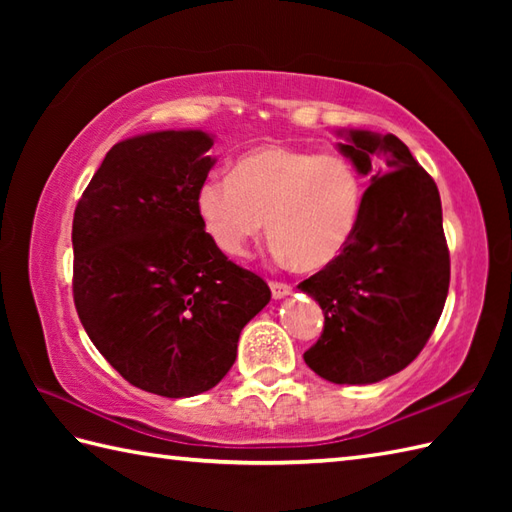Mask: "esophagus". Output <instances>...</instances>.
Masks as SVG:
<instances>
[{
  "mask_svg": "<svg viewBox=\"0 0 512 512\" xmlns=\"http://www.w3.org/2000/svg\"><path fill=\"white\" fill-rule=\"evenodd\" d=\"M270 292H273V299H284L292 292V286L281 284V281H270Z\"/></svg>",
  "mask_w": 512,
  "mask_h": 512,
  "instance_id": "obj_1",
  "label": "esophagus"
}]
</instances>
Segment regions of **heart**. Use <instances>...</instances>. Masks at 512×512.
I'll return each instance as SVG.
<instances>
[{"instance_id": "1", "label": "heart", "mask_w": 512, "mask_h": 512, "mask_svg": "<svg viewBox=\"0 0 512 512\" xmlns=\"http://www.w3.org/2000/svg\"><path fill=\"white\" fill-rule=\"evenodd\" d=\"M363 200V178L350 158L266 143L239 154L231 173H209L195 209L222 253L246 255L266 222L279 262L319 273L352 244Z\"/></svg>"}]
</instances>
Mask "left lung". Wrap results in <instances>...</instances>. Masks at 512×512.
<instances>
[{"label": "left lung", "mask_w": 512, "mask_h": 512, "mask_svg": "<svg viewBox=\"0 0 512 512\" xmlns=\"http://www.w3.org/2000/svg\"><path fill=\"white\" fill-rule=\"evenodd\" d=\"M341 154L369 176L345 253L301 281L325 314L303 361L336 385H372L416 358L447 301L449 248L436 182L394 134L339 129Z\"/></svg>", "instance_id": "left-lung-1"}]
</instances>
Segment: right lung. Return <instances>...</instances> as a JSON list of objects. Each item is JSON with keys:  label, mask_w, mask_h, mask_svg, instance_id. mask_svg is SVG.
<instances>
[{"label": "right lung", "mask_w": 512, "mask_h": 512, "mask_svg": "<svg viewBox=\"0 0 512 512\" xmlns=\"http://www.w3.org/2000/svg\"><path fill=\"white\" fill-rule=\"evenodd\" d=\"M213 136L165 129L116 143L74 211V306L107 363L149 394L209 391L237 356L244 325L270 301L200 222Z\"/></svg>", "instance_id": "1"}]
</instances>
